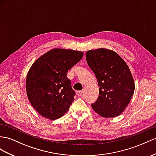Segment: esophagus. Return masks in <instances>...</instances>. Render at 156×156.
I'll use <instances>...</instances> for the list:
<instances>
[{"instance_id":"1","label":"esophagus","mask_w":156,"mask_h":156,"mask_svg":"<svg viewBox=\"0 0 156 156\" xmlns=\"http://www.w3.org/2000/svg\"><path fill=\"white\" fill-rule=\"evenodd\" d=\"M76 95H78V96H81L82 93H83V91L82 90H78V91H76Z\"/></svg>"}]
</instances>
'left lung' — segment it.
<instances>
[{"mask_svg":"<svg viewBox=\"0 0 156 156\" xmlns=\"http://www.w3.org/2000/svg\"><path fill=\"white\" fill-rule=\"evenodd\" d=\"M86 58L99 86V97L91 104L93 109L103 117L119 116L134 91V79L127 64L115 51L103 48L88 51Z\"/></svg>","mask_w":156,"mask_h":156,"instance_id":"8db88e82","label":"left lung"}]
</instances>
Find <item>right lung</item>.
<instances>
[{"mask_svg":"<svg viewBox=\"0 0 156 156\" xmlns=\"http://www.w3.org/2000/svg\"><path fill=\"white\" fill-rule=\"evenodd\" d=\"M83 52L53 49L34 62L27 74L26 88L34 108L47 119L62 117L76 94L67 73L82 59Z\"/></svg>","mask_w":156,"mask_h":156,"instance_id":"obj_1","label":"right lung"}]
</instances>
